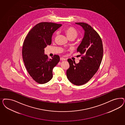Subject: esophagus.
Listing matches in <instances>:
<instances>
[{"label":"esophagus","instance_id":"esophagus-1","mask_svg":"<svg viewBox=\"0 0 125 125\" xmlns=\"http://www.w3.org/2000/svg\"><path fill=\"white\" fill-rule=\"evenodd\" d=\"M60 60H61V61H65L66 60V59L64 58H63V57H61L60 58Z\"/></svg>","mask_w":125,"mask_h":125}]
</instances>
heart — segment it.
Wrapping results in <instances>:
<instances>
[{
  "mask_svg": "<svg viewBox=\"0 0 125 125\" xmlns=\"http://www.w3.org/2000/svg\"><path fill=\"white\" fill-rule=\"evenodd\" d=\"M64 32L68 38H72L75 39L78 35L77 31L72 27H67L64 30Z\"/></svg>",
  "mask_w": 125,
  "mask_h": 125,
  "instance_id": "1",
  "label": "heart"
}]
</instances>
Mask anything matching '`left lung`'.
<instances>
[{"label": "left lung", "mask_w": 125, "mask_h": 125, "mask_svg": "<svg viewBox=\"0 0 125 125\" xmlns=\"http://www.w3.org/2000/svg\"><path fill=\"white\" fill-rule=\"evenodd\" d=\"M76 24L84 31L83 39L77 49L82 57L78 64L68 59L70 67L66 76L71 83L80 86L88 82L98 71L102 60L103 47L101 38L92 27L85 23Z\"/></svg>", "instance_id": "8db88e82"}]
</instances>
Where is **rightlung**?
<instances>
[{
	"label": "right lung",
	"mask_w": 125,
	"mask_h": 125,
	"mask_svg": "<svg viewBox=\"0 0 125 125\" xmlns=\"http://www.w3.org/2000/svg\"><path fill=\"white\" fill-rule=\"evenodd\" d=\"M62 26L52 22H41L31 30L23 45L22 57L27 71L35 82L44 84L53 77V69L60 60L54 55L48 59L44 48L52 42L54 32Z\"/></svg>",
	"instance_id": "1"
}]
</instances>
